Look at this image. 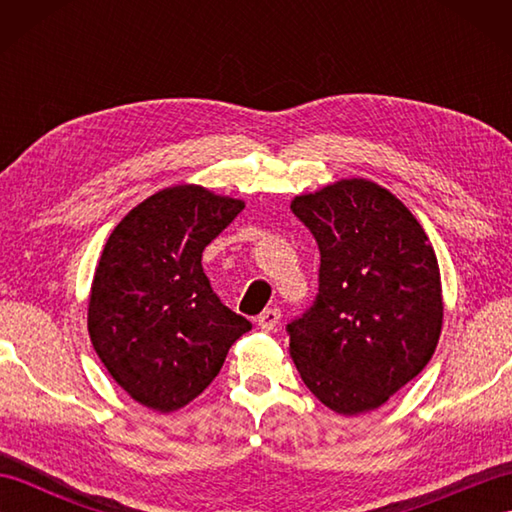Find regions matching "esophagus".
<instances>
[{
  "label": "esophagus",
  "mask_w": 512,
  "mask_h": 512,
  "mask_svg": "<svg viewBox=\"0 0 512 512\" xmlns=\"http://www.w3.org/2000/svg\"><path fill=\"white\" fill-rule=\"evenodd\" d=\"M279 319H281V310H277V308H268V310H264L262 314H259L257 317V323H259V328L262 330H275L277 325H279Z\"/></svg>",
  "instance_id": "1"
}]
</instances>
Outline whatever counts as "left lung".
Returning a JSON list of instances; mask_svg holds the SVG:
<instances>
[{
    "instance_id": "1",
    "label": "left lung",
    "mask_w": 512,
    "mask_h": 512,
    "mask_svg": "<svg viewBox=\"0 0 512 512\" xmlns=\"http://www.w3.org/2000/svg\"><path fill=\"white\" fill-rule=\"evenodd\" d=\"M290 209L321 253L317 299L286 328L292 361L332 411L378 409L436 352L438 257L407 206L372 180H339Z\"/></svg>"
}]
</instances>
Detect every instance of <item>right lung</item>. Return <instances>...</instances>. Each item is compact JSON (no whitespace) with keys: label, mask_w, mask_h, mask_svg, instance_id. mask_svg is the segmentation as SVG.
<instances>
[{"label":"right lung","mask_w":512,"mask_h":512,"mask_svg":"<svg viewBox=\"0 0 512 512\" xmlns=\"http://www.w3.org/2000/svg\"><path fill=\"white\" fill-rule=\"evenodd\" d=\"M242 209V200L178 184L134 206L107 239L88 332L107 372L140 405L160 413L189 405L253 328L224 306L202 268V250Z\"/></svg>","instance_id":"right-lung-1"}]
</instances>
